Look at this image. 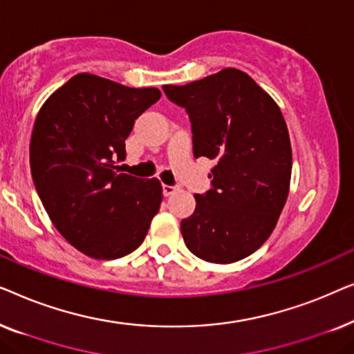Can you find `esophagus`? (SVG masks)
Listing matches in <instances>:
<instances>
[{
	"label": "esophagus",
	"instance_id": "1",
	"mask_svg": "<svg viewBox=\"0 0 354 354\" xmlns=\"http://www.w3.org/2000/svg\"><path fill=\"white\" fill-rule=\"evenodd\" d=\"M176 190H177V188L172 187V185H162L164 196H171V195H174V193H176Z\"/></svg>",
	"mask_w": 354,
	"mask_h": 354
}]
</instances>
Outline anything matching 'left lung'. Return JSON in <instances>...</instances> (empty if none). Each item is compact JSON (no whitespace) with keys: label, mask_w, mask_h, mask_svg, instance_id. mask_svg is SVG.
<instances>
[{"label":"left lung","mask_w":354,"mask_h":354,"mask_svg":"<svg viewBox=\"0 0 354 354\" xmlns=\"http://www.w3.org/2000/svg\"><path fill=\"white\" fill-rule=\"evenodd\" d=\"M192 124L193 156L216 159L211 188L180 222L187 248L207 263L254 253L272 234L288 196L292 147L275 101L234 67L187 85H164Z\"/></svg>","instance_id":"obj_1"}]
</instances>
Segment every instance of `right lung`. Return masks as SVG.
<instances>
[{
  "mask_svg": "<svg viewBox=\"0 0 354 354\" xmlns=\"http://www.w3.org/2000/svg\"><path fill=\"white\" fill-rule=\"evenodd\" d=\"M161 98L158 88H130L77 74L41 106L30 140L37 193L61 235L95 259H118L143 243L158 214V178L120 174L135 119Z\"/></svg>",
  "mask_w": 354,
  "mask_h": 354,
  "instance_id": "add662e5",
  "label": "right lung"
}]
</instances>
